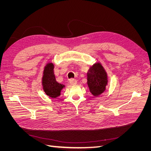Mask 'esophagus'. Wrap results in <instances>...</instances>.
Listing matches in <instances>:
<instances>
[{"mask_svg": "<svg viewBox=\"0 0 151 151\" xmlns=\"http://www.w3.org/2000/svg\"><path fill=\"white\" fill-rule=\"evenodd\" d=\"M70 84L71 85H76L77 84V80L74 79H71L70 80Z\"/></svg>", "mask_w": 151, "mask_h": 151, "instance_id": "34e87169", "label": "esophagus"}]
</instances>
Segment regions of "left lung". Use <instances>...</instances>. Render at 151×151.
<instances>
[{
    "label": "left lung",
    "instance_id": "left-lung-1",
    "mask_svg": "<svg viewBox=\"0 0 151 151\" xmlns=\"http://www.w3.org/2000/svg\"><path fill=\"white\" fill-rule=\"evenodd\" d=\"M108 82L107 73L101 63H95L90 67L88 72V86L94 96H99L104 92Z\"/></svg>",
    "mask_w": 151,
    "mask_h": 151
}]
</instances>
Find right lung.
I'll return each instance as SVG.
<instances>
[{
  "mask_svg": "<svg viewBox=\"0 0 151 151\" xmlns=\"http://www.w3.org/2000/svg\"><path fill=\"white\" fill-rule=\"evenodd\" d=\"M54 65L48 62L44 67L42 77V86L45 93L52 98H56L60 95L61 91L65 86L57 82L53 72Z\"/></svg>",
  "mask_w": 151,
  "mask_h": 151,
  "instance_id": "add662e5",
  "label": "right lung"
}]
</instances>
